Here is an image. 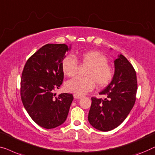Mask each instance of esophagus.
Masks as SVG:
<instances>
[{
    "label": "esophagus",
    "instance_id": "34e87169",
    "mask_svg": "<svg viewBox=\"0 0 155 155\" xmlns=\"http://www.w3.org/2000/svg\"><path fill=\"white\" fill-rule=\"evenodd\" d=\"M74 97L75 99H80L81 98V97H83V95H78V94H74Z\"/></svg>",
    "mask_w": 155,
    "mask_h": 155
}]
</instances>
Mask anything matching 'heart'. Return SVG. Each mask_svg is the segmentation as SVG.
Wrapping results in <instances>:
<instances>
[{
  "instance_id": "heart-1",
  "label": "heart",
  "mask_w": 155,
  "mask_h": 155,
  "mask_svg": "<svg viewBox=\"0 0 155 155\" xmlns=\"http://www.w3.org/2000/svg\"><path fill=\"white\" fill-rule=\"evenodd\" d=\"M82 64L88 66L85 76L86 77H76L69 80L65 84V88L69 92L78 95H84L94 88L95 83L99 87H103L111 81L113 71L108 65L107 58L103 54L96 51L84 52L78 57ZM78 68L76 59L67 55L62 61V69L67 77L75 75Z\"/></svg>"
}]
</instances>
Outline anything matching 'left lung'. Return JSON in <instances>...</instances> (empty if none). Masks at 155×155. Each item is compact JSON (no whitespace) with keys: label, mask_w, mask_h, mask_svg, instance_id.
Listing matches in <instances>:
<instances>
[{"label":"left lung","mask_w":155,"mask_h":155,"mask_svg":"<svg viewBox=\"0 0 155 155\" xmlns=\"http://www.w3.org/2000/svg\"><path fill=\"white\" fill-rule=\"evenodd\" d=\"M114 74L110 84L99 94L107 97H92L88 121L93 128L109 131L125 120L136 102V73L123 55L114 60Z\"/></svg>","instance_id":"1"}]
</instances>
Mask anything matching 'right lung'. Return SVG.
<instances>
[{
	"instance_id": "obj_1",
	"label": "right lung",
	"mask_w": 155,
	"mask_h": 155,
	"mask_svg": "<svg viewBox=\"0 0 155 155\" xmlns=\"http://www.w3.org/2000/svg\"><path fill=\"white\" fill-rule=\"evenodd\" d=\"M71 45L46 44L26 62L21 78V97L31 118L41 127L51 129L67 119L72 94L54 91L60 88L64 73L62 61Z\"/></svg>"
}]
</instances>
